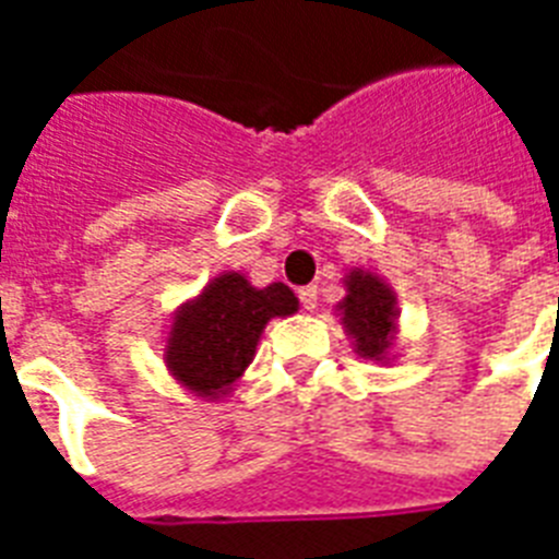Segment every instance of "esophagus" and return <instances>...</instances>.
<instances>
[{
    "instance_id": "esophagus-1",
    "label": "esophagus",
    "mask_w": 559,
    "mask_h": 559,
    "mask_svg": "<svg viewBox=\"0 0 559 559\" xmlns=\"http://www.w3.org/2000/svg\"><path fill=\"white\" fill-rule=\"evenodd\" d=\"M298 301H301V307H305V310H310V313H313L316 307H319V289L301 287L298 289Z\"/></svg>"
}]
</instances>
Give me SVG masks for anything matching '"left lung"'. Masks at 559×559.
Wrapping results in <instances>:
<instances>
[{
    "label": "left lung",
    "instance_id": "1",
    "mask_svg": "<svg viewBox=\"0 0 559 559\" xmlns=\"http://www.w3.org/2000/svg\"><path fill=\"white\" fill-rule=\"evenodd\" d=\"M342 324L357 340V350L368 359H380L391 345L394 333V296L389 287L373 275L354 272L348 275V296L340 305Z\"/></svg>",
    "mask_w": 559,
    "mask_h": 559
}]
</instances>
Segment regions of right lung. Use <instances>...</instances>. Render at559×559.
<instances>
[{
	"mask_svg": "<svg viewBox=\"0 0 559 559\" xmlns=\"http://www.w3.org/2000/svg\"><path fill=\"white\" fill-rule=\"evenodd\" d=\"M296 296L284 284L249 287L237 272H226L182 307L168 340V366L191 391L217 397L252 362L254 345L272 316L296 313Z\"/></svg>",
	"mask_w": 559,
	"mask_h": 559,
	"instance_id": "add662e5",
	"label": "right lung"
}]
</instances>
